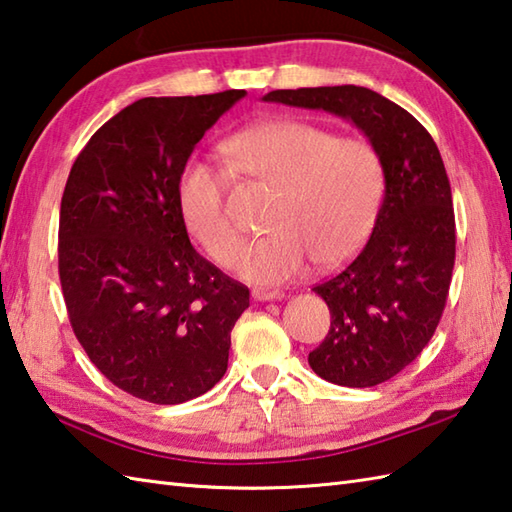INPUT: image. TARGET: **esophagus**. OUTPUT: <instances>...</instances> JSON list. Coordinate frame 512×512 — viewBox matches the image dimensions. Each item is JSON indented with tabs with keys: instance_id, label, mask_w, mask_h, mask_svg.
<instances>
[{
	"instance_id": "34e87169",
	"label": "esophagus",
	"mask_w": 512,
	"mask_h": 512,
	"mask_svg": "<svg viewBox=\"0 0 512 512\" xmlns=\"http://www.w3.org/2000/svg\"><path fill=\"white\" fill-rule=\"evenodd\" d=\"M252 296H254V300H260V302H269V300H283L285 298V294L283 291H269V289H254L252 291Z\"/></svg>"
}]
</instances>
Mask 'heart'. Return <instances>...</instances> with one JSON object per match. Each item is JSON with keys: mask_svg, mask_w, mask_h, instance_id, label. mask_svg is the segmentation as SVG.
Listing matches in <instances>:
<instances>
[{"mask_svg": "<svg viewBox=\"0 0 512 512\" xmlns=\"http://www.w3.org/2000/svg\"><path fill=\"white\" fill-rule=\"evenodd\" d=\"M223 156L234 174L276 192L267 216L271 232L236 260V274L247 283H285L311 258L320 269L338 267L367 241L384 194V165L369 141L285 119L234 134ZM225 190L223 174L201 159L187 161L176 179L183 225L218 265L232 263L241 247Z\"/></svg>", "mask_w": 512, "mask_h": 512, "instance_id": "1", "label": "heart"}]
</instances>
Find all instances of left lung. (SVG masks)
<instances>
[{
    "instance_id": "1",
    "label": "left lung",
    "mask_w": 512,
    "mask_h": 512,
    "mask_svg": "<svg viewBox=\"0 0 512 512\" xmlns=\"http://www.w3.org/2000/svg\"><path fill=\"white\" fill-rule=\"evenodd\" d=\"M263 101L349 119L378 150L384 198L371 238L314 287L331 327L309 364L322 380L364 389L420 356L442 318L455 265L451 183L433 137L398 103L360 86L271 90Z\"/></svg>"
}]
</instances>
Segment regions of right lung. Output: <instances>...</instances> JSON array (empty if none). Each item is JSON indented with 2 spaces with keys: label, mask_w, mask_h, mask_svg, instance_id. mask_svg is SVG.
Masks as SVG:
<instances>
[{
  "label": "right lung",
  "mask_w": 512,
  "mask_h": 512,
  "mask_svg": "<svg viewBox=\"0 0 512 512\" xmlns=\"http://www.w3.org/2000/svg\"><path fill=\"white\" fill-rule=\"evenodd\" d=\"M247 95L145 97L92 134L59 212V280L72 331L121 391L181 404L227 371L249 289L196 252L176 179L203 134Z\"/></svg>",
  "instance_id": "add662e5"
}]
</instances>
